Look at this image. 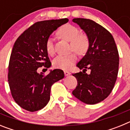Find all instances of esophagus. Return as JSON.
Wrapping results in <instances>:
<instances>
[{"label":"esophagus","instance_id":"obj_1","mask_svg":"<svg viewBox=\"0 0 130 130\" xmlns=\"http://www.w3.org/2000/svg\"><path fill=\"white\" fill-rule=\"evenodd\" d=\"M64 75H66V76H68V75H69L70 74V72H68V71H64Z\"/></svg>","mask_w":130,"mask_h":130}]
</instances>
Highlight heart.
<instances>
[{
	"instance_id": "1",
	"label": "heart",
	"mask_w": 130,
	"mask_h": 130,
	"mask_svg": "<svg viewBox=\"0 0 130 130\" xmlns=\"http://www.w3.org/2000/svg\"><path fill=\"white\" fill-rule=\"evenodd\" d=\"M57 34L61 38L70 42L71 49L77 54L83 55L85 54L89 48V39L86 34H79V30L76 26L70 24H66L61 26L57 31ZM45 48L49 55L55 54V46L53 39L49 38L45 43ZM77 55L74 53L66 55H58L53 62V66L56 68L68 70L77 60Z\"/></svg>"
}]
</instances>
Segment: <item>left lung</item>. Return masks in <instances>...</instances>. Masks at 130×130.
Segmentation results:
<instances>
[{
    "mask_svg": "<svg viewBox=\"0 0 130 130\" xmlns=\"http://www.w3.org/2000/svg\"><path fill=\"white\" fill-rule=\"evenodd\" d=\"M89 39V48L77 67L83 72L73 73L77 85L72 94L87 104L93 105L105 100L113 89L119 72V55L112 34L95 21L75 18ZM89 69L90 74L86 72Z\"/></svg>",
    "mask_w": 130,
    "mask_h": 130,
    "instance_id": "8db88e82",
    "label": "left lung"
}]
</instances>
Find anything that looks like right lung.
I'll use <instances>...</instances> for the list:
<instances>
[{
	"label": "right lung",
	"mask_w": 130,
	"mask_h": 130,
	"mask_svg": "<svg viewBox=\"0 0 130 130\" xmlns=\"http://www.w3.org/2000/svg\"><path fill=\"white\" fill-rule=\"evenodd\" d=\"M68 19H52L33 24L13 45L8 65V83L15 102L30 112L42 109L50 100L51 86L64 77L60 69L45 75L37 70L51 65L45 48L49 36Z\"/></svg>",
	"instance_id": "obj_1"
}]
</instances>
